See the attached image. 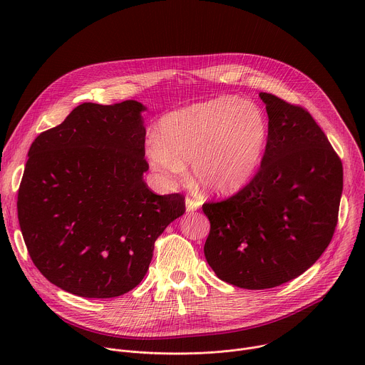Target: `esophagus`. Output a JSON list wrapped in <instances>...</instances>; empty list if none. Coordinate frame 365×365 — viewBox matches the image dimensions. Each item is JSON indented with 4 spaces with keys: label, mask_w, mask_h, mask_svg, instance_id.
Returning <instances> with one entry per match:
<instances>
[{
    "label": "esophagus",
    "mask_w": 365,
    "mask_h": 365,
    "mask_svg": "<svg viewBox=\"0 0 365 365\" xmlns=\"http://www.w3.org/2000/svg\"><path fill=\"white\" fill-rule=\"evenodd\" d=\"M185 203H186V212H193V211L199 210V206H200V202L195 200L192 197H186Z\"/></svg>",
    "instance_id": "1"
}]
</instances>
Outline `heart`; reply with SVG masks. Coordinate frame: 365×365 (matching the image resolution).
<instances>
[{
    "mask_svg": "<svg viewBox=\"0 0 365 365\" xmlns=\"http://www.w3.org/2000/svg\"><path fill=\"white\" fill-rule=\"evenodd\" d=\"M269 140L263 110L248 101L224 96L169 113L160 123L147 158L154 170L172 180L193 165L195 180L217 195L235 193L255 176Z\"/></svg>",
    "mask_w": 365,
    "mask_h": 365,
    "instance_id": "obj_1",
    "label": "heart"
}]
</instances>
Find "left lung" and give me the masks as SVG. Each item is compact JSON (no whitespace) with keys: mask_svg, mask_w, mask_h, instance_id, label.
I'll return each mask as SVG.
<instances>
[{"mask_svg":"<svg viewBox=\"0 0 365 365\" xmlns=\"http://www.w3.org/2000/svg\"><path fill=\"white\" fill-rule=\"evenodd\" d=\"M259 98L269 115L262 168L237 195L202 206L211 222L207 264L250 290L280 286L315 264L335 232L344 179L338 154L304 108Z\"/></svg>","mask_w":365,"mask_h":365,"instance_id":"1","label":"left lung"}]
</instances>
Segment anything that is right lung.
I'll return each mask as SVG.
<instances>
[{"mask_svg": "<svg viewBox=\"0 0 365 365\" xmlns=\"http://www.w3.org/2000/svg\"><path fill=\"white\" fill-rule=\"evenodd\" d=\"M137 101L83 102L33 141L19 222L38 272L65 292L110 299L145 276L154 241L185 214L179 193L143 180L145 128Z\"/></svg>", "mask_w": 365, "mask_h": 365, "instance_id": "add662e5", "label": "right lung"}]
</instances>
